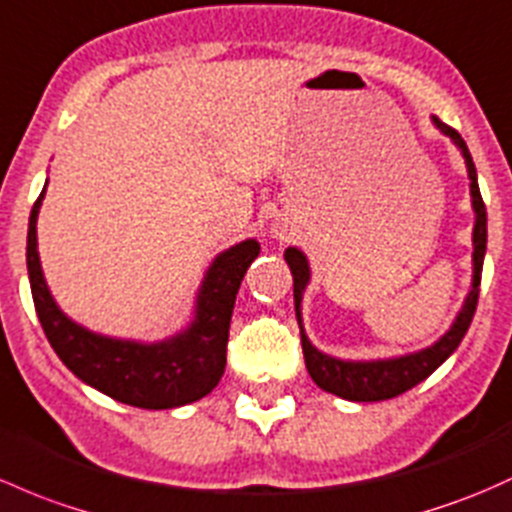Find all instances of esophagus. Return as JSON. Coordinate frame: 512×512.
Returning a JSON list of instances; mask_svg holds the SVG:
<instances>
[{
  "label": "esophagus",
  "mask_w": 512,
  "mask_h": 512,
  "mask_svg": "<svg viewBox=\"0 0 512 512\" xmlns=\"http://www.w3.org/2000/svg\"><path fill=\"white\" fill-rule=\"evenodd\" d=\"M282 233H284L282 228H277V230H274V235H279V238H282Z\"/></svg>",
  "instance_id": "34e87169"
}]
</instances>
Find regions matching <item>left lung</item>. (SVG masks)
<instances>
[{"label": "left lung", "instance_id": "left-lung-1", "mask_svg": "<svg viewBox=\"0 0 512 512\" xmlns=\"http://www.w3.org/2000/svg\"><path fill=\"white\" fill-rule=\"evenodd\" d=\"M432 125L439 129L444 137L454 142L464 157L466 174H469V191H471V208H473V255H471V289L464 297L459 314L446 328L444 336H439L432 346L419 348V351L390 355V358H370V360H346L338 355L324 353L309 341L304 331V316H301V299H304L306 287L311 282V267L304 252L299 247H287L284 250V260H287L289 270L294 277V311H297V324L301 333V348H304L306 370H309L311 380L321 387V390L331 392V395L341 397V400L351 402H380L390 400V397L402 395V392L412 390L422 380H427L434 370L449 358L451 353L459 348L464 341L466 331H469L473 314H476L478 304V287H481V272H483V257H486V240H488V218L486 206H483L481 191H478V176L476 166L469 154V147L461 139L456 129L432 117Z\"/></svg>", "mask_w": 512, "mask_h": 512}]
</instances>
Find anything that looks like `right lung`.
Masks as SVG:
<instances>
[{
	"label": "right lung",
	"mask_w": 512,
	"mask_h": 512,
	"mask_svg": "<svg viewBox=\"0 0 512 512\" xmlns=\"http://www.w3.org/2000/svg\"><path fill=\"white\" fill-rule=\"evenodd\" d=\"M46 184L31 208L26 270L43 333L63 365L102 395L142 410H174L206 397L223 378L235 297L247 267L260 255V242L247 238L213 257L193 299L191 321L174 336L161 341L105 336L73 321L43 277L36 223Z\"/></svg>",
	"instance_id": "add662e5"
}]
</instances>
